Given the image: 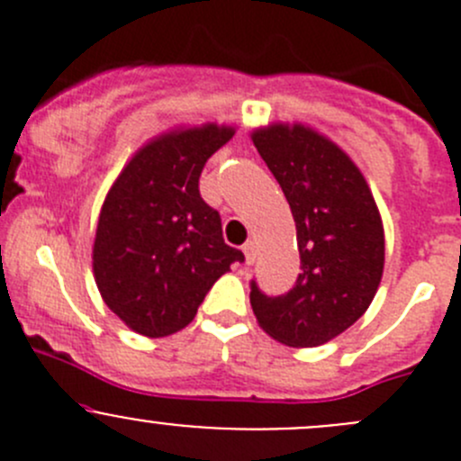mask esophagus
<instances>
[{
  "label": "esophagus",
  "instance_id": "1",
  "mask_svg": "<svg viewBox=\"0 0 461 461\" xmlns=\"http://www.w3.org/2000/svg\"><path fill=\"white\" fill-rule=\"evenodd\" d=\"M243 254H245V263L252 265L254 258H257V245H254V240H248V243L243 245Z\"/></svg>",
  "mask_w": 461,
  "mask_h": 461
}]
</instances>
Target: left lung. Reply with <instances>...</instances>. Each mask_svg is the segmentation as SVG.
Returning <instances> with one entry per match:
<instances>
[{
    "mask_svg": "<svg viewBox=\"0 0 461 461\" xmlns=\"http://www.w3.org/2000/svg\"><path fill=\"white\" fill-rule=\"evenodd\" d=\"M252 140L290 203L303 272L281 296L252 281L249 303L276 341L323 346L373 303L385 257L379 209L359 167L314 129L276 122Z\"/></svg>",
    "mask_w": 461,
    "mask_h": 461,
    "instance_id": "left-lung-1",
    "label": "left lung"
}]
</instances>
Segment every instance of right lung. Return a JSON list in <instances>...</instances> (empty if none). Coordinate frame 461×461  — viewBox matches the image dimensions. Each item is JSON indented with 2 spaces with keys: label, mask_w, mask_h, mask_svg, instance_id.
<instances>
[{
  "label": "right lung",
  "mask_w": 461,
  "mask_h": 461,
  "mask_svg": "<svg viewBox=\"0 0 461 461\" xmlns=\"http://www.w3.org/2000/svg\"><path fill=\"white\" fill-rule=\"evenodd\" d=\"M234 127H180L138 149L106 194L93 240L102 299L133 332L169 337L189 325L213 283L243 263L198 192L203 167Z\"/></svg>",
  "instance_id": "obj_1"
}]
</instances>
